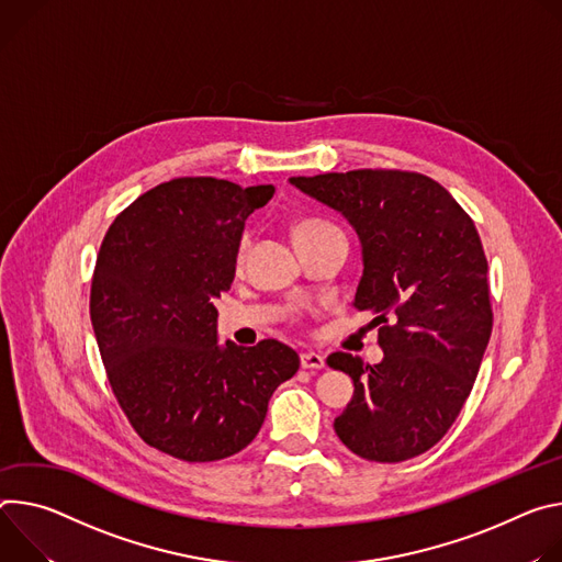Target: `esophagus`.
<instances>
[{"label":"esophagus","mask_w":562,"mask_h":562,"mask_svg":"<svg viewBox=\"0 0 562 562\" xmlns=\"http://www.w3.org/2000/svg\"><path fill=\"white\" fill-rule=\"evenodd\" d=\"M324 366H326L324 355L313 352V350L301 352V368H305V370H322Z\"/></svg>","instance_id":"esophagus-1"}]
</instances>
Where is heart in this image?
Masks as SVG:
<instances>
[{
	"label": "heart",
	"instance_id": "b5f03b06",
	"mask_svg": "<svg viewBox=\"0 0 562 562\" xmlns=\"http://www.w3.org/2000/svg\"><path fill=\"white\" fill-rule=\"evenodd\" d=\"M328 229H335V225H330V223H326V221H322V218H301V221L294 223L292 236H294V243H303V240L315 238V236H319V234H324V232H328ZM247 245H249V238H247V234H243V236L238 238L236 255H234V261H236L238 266L243 263V259H245V255H247Z\"/></svg>",
	"mask_w": 562,
	"mask_h": 562
}]
</instances>
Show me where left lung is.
<instances>
[{
    "instance_id": "left-lung-1",
    "label": "left lung",
    "mask_w": 562,
    "mask_h": 562,
    "mask_svg": "<svg viewBox=\"0 0 562 562\" xmlns=\"http://www.w3.org/2000/svg\"><path fill=\"white\" fill-rule=\"evenodd\" d=\"M341 212L361 240L355 307L375 315L384 359L333 352L355 395L335 419L359 458L404 462L438 445L460 415L486 350L493 313L486 257L471 216L440 182L402 169L294 176Z\"/></svg>"
}]
</instances>
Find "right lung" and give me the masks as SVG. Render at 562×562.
I'll use <instances>...</instances> for the list:
<instances>
[{
	"label": "right lung",
	"mask_w": 562,
	"mask_h": 562,
	"mask_svg": "<svg viewBox=\"0 0 562 562\" xmlns=\"http://www.w3.org/2000/svg\"><path fill=\"white\" fill-rule=\"evenodd\" d=\"M274 194L212 176L160 182L111 223L91 281V324L111 391L140 438L184 462H216L257 438L299 355L263 339L216 344L245 218Z\"/></svg>",
	"instance_id": "obj_1"
}]
</instances>
